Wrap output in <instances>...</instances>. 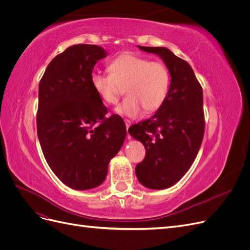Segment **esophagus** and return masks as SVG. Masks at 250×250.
<instances>
[{
  "mask_svg": "<svg viewBox=\"0 0 250 250\" xmlns=\"http://www.w3.org/2000/svg\"><path fill=\"white\" fill-rule=\"evenodd\" d=\"M130 124H131V122H130V121L129 120H125V125H126V129H127V131H128V128H129V126H130ZM128 139H131V137H130V135H128V137H127Z\"/></svg>",
  "mask_w": 250,
  "mask_h": 250,
  "instance_id": "34e87169",
  "label": "esophagus"
}]
</instances>
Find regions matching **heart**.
I'll use <instances>...</instances> for the list:
<instances>
[{
    "instance_id": "heart-1",
    "label": "heart",
    "mask_w": 250,
    "mask_h": 250,
    "mask_svg": "<svg viewBox=\"0 0 250 250\" xmlns=\"http://www.w3.org/2000/svg\"><path fill=\"white\" fill-rule=\"evenodd\" d=\"M109 75L93 73L92 85L98 97L108 105L116 104L125 88L127 97L115 111L121 116L138 117L143 108L146 113L160 108L170 90V72L164 63L124 53L109 62Z\"/></svg>"
}]
</instances>
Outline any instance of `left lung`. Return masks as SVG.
I'll return each mask as SVG.
<instances>
[{
	"label": "left lung",
	"instance_id": "obj_1",
	"mask_svg": "<svg viewBox=\"0 0 250 250\" xmlns=\"http://www.w3.org/2000/svg\"><path fill=\"white\" fill-rule=\"evenodd\" d=\"M160 56L171 76L167 99L148 120L129 127L132 138L146 149L137 165L140 183L152 190L175 185L191 168L204 134L203 94L194 71L186 60L165 47H141Z\"/></svg>",
	"mask_w": 250,
	"mask_h": 250
}]
</instances>
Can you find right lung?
Returning <instances> with one entry per match:
<instances>
[{"label":"right lung","instance_id":"right-lung-1","mask_svg":"<svg viewBox=\"0 0 250 250\" xmlns=\"http://www.w3.org/2000/svg\"><path fill=\"white\" fill-rule=\"evenodd\" d=\"M106 56L96 44H74L52 60L40 82L36 124L42 153L74 190L103 183L126 137L122 118H105L107 108L90 85L95 64Z\"/></svg>","mask_w":250,"mask_h":250}]
</instances>
